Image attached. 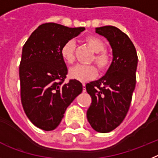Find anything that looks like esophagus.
<instances>
[{"label": "esophagus", "mask_w": 158, "mask_h": 158, "mask_svg": "<svg viewBox=\"0 0 158 158\" xmlns=\"http://www.w3.org/2000/svg\"><path fill=\"white\" fill-rule=\"evenodd\" d=\"M83 92H86V84L83 83Z\"/></svg>", "instance_id": "obj_1"}]
</instances>
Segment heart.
<instances>
[{"label":"heart","instance_id":"heart-1","mask_svg":"<svg viewBox=\"0 0 158 158\" xmlns=\"http://www.w3.org/2000/svg\"><path fill=\"white\" fill-rule=\"evenodd\" d=\"M83 40L94 52L91 62H94L100 71H106L111 64V56L105 50V44L94 35H87ZM75 44L73 40L67 41L60 49L61 57L68 64H72L75 61ZM96 75L97 69L94 65L77 64L69 71L70 77L81 82L93 79Z\"/></svg>","mask_w":158,"mask_h":158}]
</instances>
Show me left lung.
Instances as JSON below:
<instances>
[{"instance_id":"obj_1","label":"left lung","mask_w":158,"mask_h":158,"mask_svg":"<svg viewBox=\"0 0 158 158\" xmlns=\"http://www.w3.org/2000/svg\"><path fill=\"white\" fill-rule=\"evenodd\" d=\"M96 32L110 42L113 61L104 76L86 85L91 97L87 117L95 131L108 133L123 123L129 110L136 85L138 55L128 35L114 26L96 28Z\"/></svg>"}]
</instances>
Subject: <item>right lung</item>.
I'll list each match as a JSON object with an SVG mask.
<instances>
[{"label":"right lung","mask_w":158,"mask_h":158,"mask_svg":"<svg viewBox=\"0 0 158 158\" xmlns=\"http://www.w3.org/2000/svg\"><path fill=\"white\" fill-rule=\"evenodd\" d=\"M84 30L45 23L23 46L19 67L21 103L28 119L41 130L58 127L67 107L83 90L82 83L75 79L64 83L68 68L60 49Z\"/></svg>","instance_id":"add662e5"}]
</instances>
